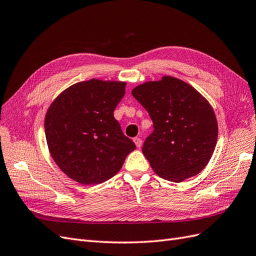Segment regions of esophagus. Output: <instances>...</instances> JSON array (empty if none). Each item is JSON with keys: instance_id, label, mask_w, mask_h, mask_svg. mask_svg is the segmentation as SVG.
<instances>
[{"instance_id": "1", "label": "esophagus", "mask_w": 256, "mask_h": 256, "mask_svg": "<svg viewBox=\"0 0 256 256\" xmlns=\"http://www.w3.org/2000/svg\"><path fill=\"white\" fill-rule=\"evenodd\" d=\"M134 142L138 148H140V147L142 146V140L140 138H134Z\"/></svg>"}]
</instances>
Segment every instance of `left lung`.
I'll return each mask as SVG.
<instances>
[{
    "instance_id": "obj_1",
    "label": "left lung",
    "mask_w": 256,
    "mask_h": 256,
    "mask_svg": "<svg viewBox=\"0 0 256 256\" xmlns=\"http://www.w3.org/2000/svg\"><path fill=\"white\" fill-rule=\"evenodd\" d=\"M131 94L154 124L142 148L154 171L174 182L198 175L210 160L218 138V124L207 100L173 76L138 85Z\"/></svg>"
}]
</instances>
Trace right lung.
<instances>
[{
	"instance_id": "1",
	"label": "right lung",
	"mask_w": 256,
	"mask_h": 256,
	"mask_svg": "<svg viewBox=\"0 0 256 256\" xmlns=\"http://www.w3.org/2000/svg\"><path fill=\"white\" fill-rule=\"evenodd\" d=\"M125 82L92 79L72 85L46 114L44 132L51 156L72 180L97 184L122 168L136 144L114 118Z\"/></svg>"
}]
</instances>
